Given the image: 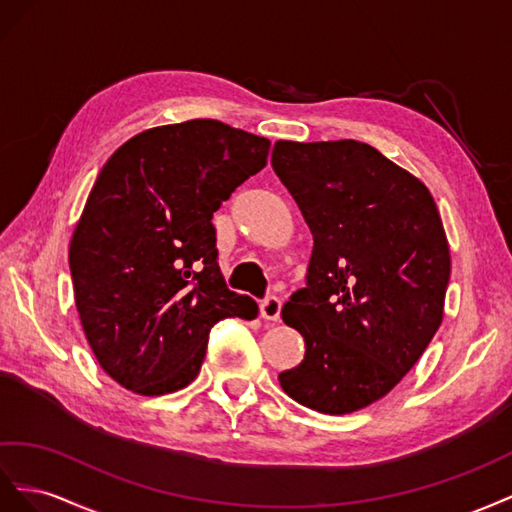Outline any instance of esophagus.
<instances>
[{"mask_svg":"<svg viewBox=\"0 0 512 512\" xmlns=\"http://www.w3.org/2000/svg\"><path fill=\"white\" fill-rule=\"evenodd\" d=\"M281 306H283V302L279 298L270 296V298H266L264 302L259 304V315L264 317V319H268V321H279Z\"/></svg>","mask_w":512,"mask_h":512,"instance_id":"esophagus-1","label":"esophagus"}]
</instances>
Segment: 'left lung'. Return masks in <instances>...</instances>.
<instances>
[{"mask_svg": "<svg viewBox=\"0 0 512 512\" xmlns=\"http://www.w3.org/2000/svg\"><path fill=\"white\" fill-rule=\"evenodd\" d=\"M272 167L313 233L306 287L281 311L306 352L281 388L321 414L358 412L401 382L442 324L440 212L416 175L354 139L276 141Z\"/></svg>", "mask_w": 512, "mask_h": 512, "instance_id": "left-lung-1", "label": "left lung"}]
</instances>
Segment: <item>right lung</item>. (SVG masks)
I'll return each instance as SVG.
<instances>
[{
    "label": "right lung",
    "instance_id": "add662e5",
    "mask_svg": "<svg viewBox=\"0 0 512 512\" xmlns=\"http://www.w3.org/2000/svg\"><path fill=\"white\" fill-rule=\"evenodd\" d=\"M268 152L266 137L188 120L143 130L98 173L68 264L85 339L122 388H186L216 321L257 317V302L225 285L212 214Z\"/></svg>",
    "mask_w": 512,
    "mask_h": 512
}]
</instances>
